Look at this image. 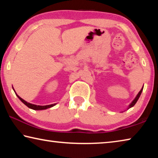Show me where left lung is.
<instances>
[{"instance_id": "obj_1", "label": "left lung", "mask_w": 158, "mask_h": 158, "mask_svg": "<svg viewBox=\"0 0 158 158\" xmlns=\"http://www.w3.org/2000/svg\"><path fill=\"white\" fill-rule=\"evenodd\" d=\"M143 88H142V89H141V90H140V91H139V93H138V95H137V97H136V98H135V100H134L132 101V102L130 104V106H129V108H131V107H132V106H133L134 105H135V104H136V102H137V100H139V97H140V95H141V92H142V90H143Z\"/></svg>"}]
</instances>
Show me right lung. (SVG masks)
<instances>
[{"mask_svg":"<svg viewBox=\"0 0 158 158\" xmlns=\"http://www.w3.org/2000/svg\"><path fill=\"white\" fill-rule=\"evenodd\" d=\"M17 95V94H16ZM17 97L19 98V99L25 105H26L28 106V107L31 108L32 109H34V110H42V109H46L48 108H50L52 107V106H54L56 104H53V105H45V106H40V105H33V104H31V103H28L27 102H26L24 100H23L22 98H20L19 96L18 95H17Z\"/></svg>","mask_w":158,"mask_h":158,"instance_id":"add662e5","label":"right lung"}]
</instances>
